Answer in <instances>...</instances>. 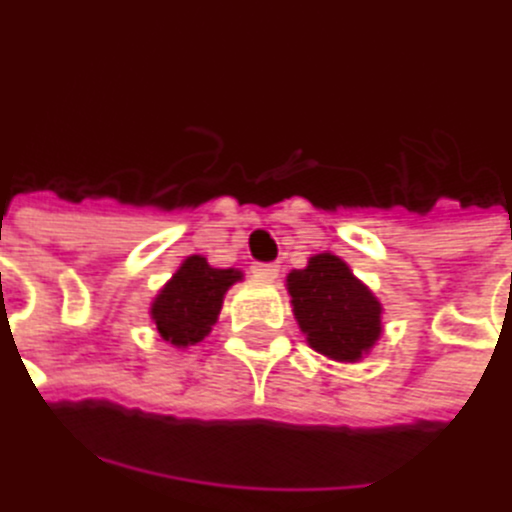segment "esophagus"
I'll return each mask as SVG.
<instances>
[{
	"instance_id": "esophagus-1",
	"label": "esophagus",
	"mask_w": 512,
	"mask_h": 512,
	"mask_svg": "<svg viewBox=\"0 0 512 512\" xmlns=\"http://www.w3.org/2000/svg\"><path fill=\"white\" fill-rule=\"evenodd\" d=\"M252 273H255L257 279L273 282V279H279V265H276V263H257V265H252Z\"/></svg>"
}]
</instances>
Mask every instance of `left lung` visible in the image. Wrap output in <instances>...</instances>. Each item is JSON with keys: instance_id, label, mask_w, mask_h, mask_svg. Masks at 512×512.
Instances as JSON below:
<instances>
[{"instance_id": "obj_1", "label": "left lung", "mask_w": 512, "mask_h": 512, "mask_svg": "<svg viewBox=\"0 0 512 512\" xmlns=\"http://www.w3.org/2000/svg\"><path fill=\"white\" fill-rule=\"evenodd\" d=\"M292 314L308 346L335 362H360L381 338L378 298L333 252L308 257L306 268L287 273Z\"/></svg>"}]
</instances>
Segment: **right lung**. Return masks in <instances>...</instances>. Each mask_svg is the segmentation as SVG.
<instances>
[{"label":"right lung","instance_id":"right-lung-1","mask_svg":"<svg viewBox=\"0 0 512 512\" xmlns=\"http://www.w3.org/2000/svg\"><path fill=\"white\" fill-rule=\"evenodd\" d=\"M241 276L236 268H212L204 255H190L152 300V325L177 349L201 343L220 317L225 292Z\"/></svg>","mask_w":512,"mask_h":512}]
</instances>
